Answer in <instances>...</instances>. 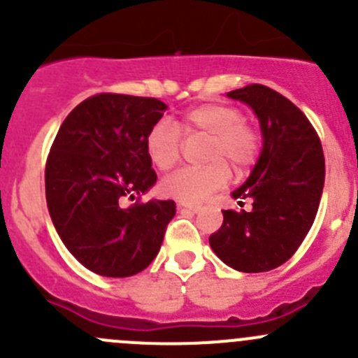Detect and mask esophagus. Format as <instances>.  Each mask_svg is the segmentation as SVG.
I'll return each instance as SVG.
<instances>
[{
	"instance_id": "obj_1",
	"label": "esophagus",
	"mask_w": 358,
	"mask_h": 358,
	"mask_svg": "<svg viewBox=\"0 0 358 358\" xmlns=\"http://www.w3.org/2000/svg\"><path fill=\"white\" fill-rule=\"evenodd\" d=\"M178 207L180 210H191V212H198L201 210V205L198 203H191V201H179Z\"/></svg>"
}]
</instances>
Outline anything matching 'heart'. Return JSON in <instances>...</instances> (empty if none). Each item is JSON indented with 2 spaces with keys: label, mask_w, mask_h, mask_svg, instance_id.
<instances>
[{
  "label": "heart",
  "mask_w": 358,
  "mask_h": 358,
  "mask_svg": "<svg viewBox=\"0 0 358 358\" xmlns=\"http://www.w3.org/2000/svg\"><path fill=\"white\" fill-rule=\"evenodd\" d=\"M179 127L186 134L210 136L207 167H186L169 176L162 182L165 194L182 201H198L229 180V169L242 172L256 162L259 139L252 127L242 122V113L228 104L207 102L187 109ZM146 153L160 171L174 167L180 155V132L169 120H160L146 136Z\"/></svg>",
  "instance_id": "heart-1"
}]
</instances>
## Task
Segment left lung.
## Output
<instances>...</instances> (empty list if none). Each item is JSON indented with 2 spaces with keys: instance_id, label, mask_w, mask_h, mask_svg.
Returning a JSON list of instances; mask_svg holds the SVG:
<instances>
[{
  "instance_id": "obj_1",
  "label": "left lung",
  "mask_w": 358,
  "mask_h": 358,
  "mask_svg": "<svg viewBox=\"0 0 358 358\" xmlns=\"http://www.w3.org/2000/svg\"><path fill=\"white\" fill-rule=\"evenodd\" d=\"M259 120L263 148L249 178L231 193L250 210H222L208 243L215 256L243 273H261L291 259L317 215L325 179L324 151L304 113L264 85L228 92Z\"/></svg>"
}]
</instances>
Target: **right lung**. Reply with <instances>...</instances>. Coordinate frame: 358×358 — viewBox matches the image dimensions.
<instances>
[{
    "instance_id": "obj_1",
    "label": "right lung",
    "mask_w": 358,
    "mask_h": 358,
    "mask_svg": "<svg viewBox=\"0 0 358 358\" xmlns=\"http://www.w3.org/2000/svg\"><path fill=\"white\" fill-rule=\"evenodd\" d=\"M167 104L153 97L101 94L78 104L60 125L45 169L52 222L87 270L123 278L157 257L176 201L123 207L157 182L146 136Z\"/></svg>"
}]
</instances>
